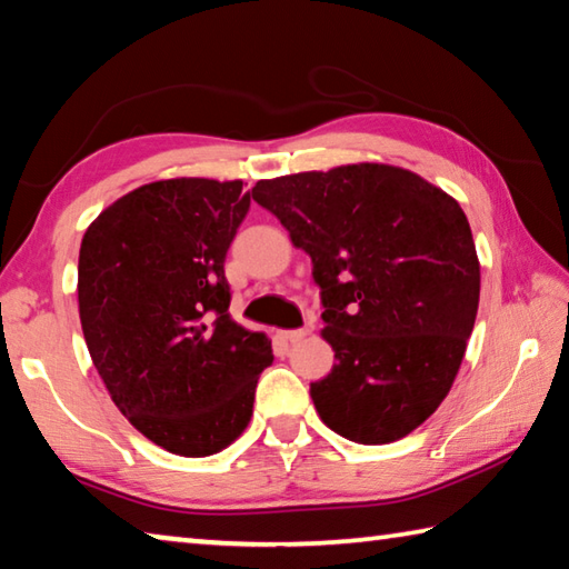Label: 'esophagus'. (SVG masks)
I'll use <instances>...</instances> for the list:
<instances>
[{
	"label": "esophagus",
	"instance_id": "34e87169",
	"mask_svg": "<svg viewBox=\"0 0 569 569\" xmlns=\"http://www.w3.org/2000/svg\"><path fill=\"white\" fill-rule=\"evenodd\" d=\"M306 336H308V329H293V331H283V339H286V341H291V343L303 341Z\"/></svg>",
	"mask_w": 569,
	"mask_h": 569
}]
</instances>
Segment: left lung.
I'll use <instances>...</instances> for the list:
<instances>
[{
  "label": "left lung",
  "mask_w": 569,
  "mask_h": 569,
  "mask_svg": "<svg viewBox=\"0 0 569 569\" xmlns=\"http://www.w3.org/2000/svg\"><path fill=\"white\" fill-rule=\"evenodd\" d=\"M258 206L313 263L336 363L311 383L329 429L389 445L427 421L475 329L479 261L465 210L417 172L359 162L258 180Z\"/></svg>",
  "instance_id": "8db88e82"
}]
</instances>
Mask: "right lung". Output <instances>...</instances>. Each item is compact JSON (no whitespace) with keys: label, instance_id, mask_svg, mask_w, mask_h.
<instances>
[{"label":"right lung","instance_id":"add662e5","mask_svg":"<svg viewBox=\"0 0 569 569\" xmlns=\"http://www.w3.org/2000/svg\"><path fill=\"white\" fill-rule=\"evenodd\" d=\"M248 208L240 180H158L82 238L77 301L94 369L122 417L170 455L210 457L243 435L273 363L268 336L228 313L223 263Z\"/></svg>","mask_w":569,"mask_h":569}]
</instances>
